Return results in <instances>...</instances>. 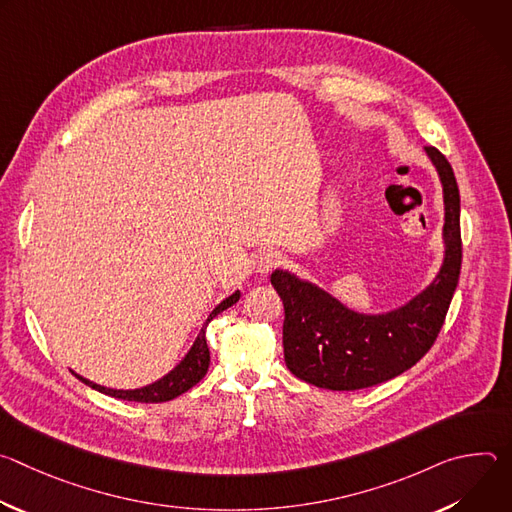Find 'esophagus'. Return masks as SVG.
<instances>
[{"mask_svg":"<svg viewBox=\"0 0 512 512\" xmlns=\"http://www.w3.org/2000/svg\"><path fill=\"white\" fill-rule=\"evenodd\" d=\"M281 263V255L277 251H271V249H265V251H259L253 259V265L259 273H269L273 271L277 265Z\"/></svg>","mask_w":512,"mask_h":512,"instance_id":"obj_1","label":"esophagus"}]
</instances>
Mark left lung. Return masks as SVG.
Listing matches in <instances>:
<instances>
[{
    "label": "left lung",
    "instance_id": "8db88e82",
    "mask_svg": "<svg viewBox=\"0 0 512 512\" xmlns=\"http://www.w3.org/2000/svg\"><path fill=\"white\" fill-rule=\"evenodd\" d=\"M425 152L444 184L446 261L415 300L385 316H362L287 271L271 273L285 308V364L298 379L332 391L367 389L411 369L437 340L462 269L460 190L446 156L433 145Z\"/></svg>",
    "mask_w": 512,
    "mask_h": 512
}]
</instances>
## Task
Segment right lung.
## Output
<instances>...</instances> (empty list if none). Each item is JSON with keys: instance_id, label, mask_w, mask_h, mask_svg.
Returning a JSON list of instances; mask_svg holds the SVG:
<instances>
[{"instance_id": "right-lung-1", "label": "right lung", "mask_w": 512, "mask_h": 512, "mask_svg": "<svg viewBox=\"0 0 512 512\" xmlns=\"http://www.w3.org/2000/svg\"><path fill=\"white\" fill-rule=\"evenodd\" d=\"M241 298L239 291H235V294L231 298H227L223 304H218L214 308V312L208 316L206 320V326L212 318H216L221 312H225L227 308H231L233 304H237ZM206 326L200 330L192 350L186 354V358L178 364V367L168 375L164 377L162 381L150 385V387H143V389H135V391H115V389H105L101 385H95L83 377H79L83 383H87L89 387H93L95 391H101L105 395H111V397H117V399H123V401H135V403H164V401H170L182 393H186L188 389H192L196 383L202 381V377L206 375L208 371V364H210V352H208V344H206Z\"/></svg>"}]
</instances>
